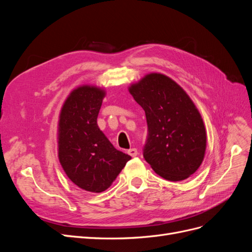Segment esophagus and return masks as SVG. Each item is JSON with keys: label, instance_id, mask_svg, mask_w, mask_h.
<instances>
[{"label": "esophagus", "instance_id": "34e87169", "mask_svg": "<svg viewBox=\"0 0 252 252\" xmlns=\"http://www.w3.org/2000/svg\"><path fill=\"white\" fill-rule=\"evenodd\" d=\"M128 155H129V156H131L132 158L136 157V156H138V149H135V148H130V149L128 150Z\"/></svg>", "mask_w": 252, "mask_h": 252}]
</instances>
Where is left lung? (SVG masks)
I'll use <instances>...</instances> for the list:
<instances>
[{
  "mask_svg": "<svg viewBox=\"0 0 252 252\" xmlns=\"http://www.w3.org/2000/svg\"><path fill=\"white\" fill-rule=\"evenodd\" d=\"M146 114L148 136L143 156L165 180L178 182L193 174L206 150V129L191 98L162 73H149L129 87Z\"/></svg>",
  "mask_w": 252,
  "mask_h": 252,
  "instance_id": "8db88e82",
  "label": "left lung"
}]
</instances>
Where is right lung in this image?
Here are the masks:
<instances>
[{"instance_id": "right-lung-1", "label": "right lung", "mask_w": 252, "mask_h": 252, "mask_svg": "<svg viewBox=\"0 0 252 252\" xmlns=\"http://www.w3.org/2000/svg\"><path fill=\"white\" fill-rule=\"evenodd\" d=\"M105 90L90 85L73 89L61 109L58 156L73 184L90 192L110 187L131 158L113 147L97 126Z\"/></svg>"}]
</instances>
